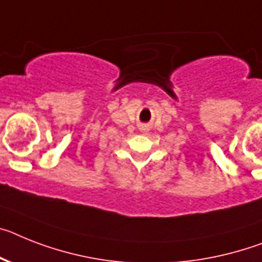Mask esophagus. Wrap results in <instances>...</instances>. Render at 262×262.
Instances as JSON below:
<instances>
[{"label": "esophagus", "mask_w": 262, "mask_h": 262, "mask_svg": "<svg viewBox=\"0 0 262 262\" xmlns=\"http://www.w3.org/2000/svg\"><path fill=\"white\" fill-rule=\"evenodd\" d=\"M141 130H144V132H145V130H146V129H145V127H142V129H141Z\"/></svg>", "instance_id": "34e87169"}]
</instances>
